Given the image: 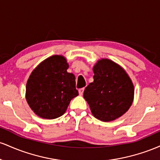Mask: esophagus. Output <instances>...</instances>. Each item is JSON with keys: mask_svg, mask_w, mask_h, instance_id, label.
Wrapping results in <instances>:
<instances>
[{"mask_svg": "<svg viewBox=\"0 0 160 160\" xmlns=\"http://www.w3.org/2000/svg\"><path fill=\"white\" fill-rule=\"evenodd\" d=\"M84 88H81V89H79V94H80V95H82V94H83V92H84Z\"/></svg>", "mask_w": 160, "mask_h": 160, "instance_id": "esophagus-1", "label": "esophagus"}]
</instances>
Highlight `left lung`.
<instances>
[{
  "label": "left lung",
  "mask_w": 160,
  "mask_h": 160,
  "mask_svg": "<svg viewBox=\"0 0 160 160\" xmlns=\"http://www.w3.org/2000/svg\"><path fill=\"white\" fill-rule=\"evenodd\" d=\"M93 72L94 81L86 87L84 98L95 118L103 122L114 120L132 104V82L121 66L108 58L97 62Z\"/></svg>",
  "instance_id": "8db88e82"
}]
</instances>
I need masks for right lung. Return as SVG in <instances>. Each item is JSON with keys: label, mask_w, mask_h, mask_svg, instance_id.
Returning <instances> with one entry per match:
<instances>
[{"label": "right lung", "mask_w": 160, "mask_h": 160, "mask_svg": "<svg viewBox=\"0 0 160 160\" xmlns=\"http://www.w3.org/2000/svg\"><path fill=\"white\" fill-rule=\"evenodd\" d=\"M64 56H52L37 66L26 84L28 105L43 119H56L65 113L71 99L79 95L75 76L68 73Z\"/></svg>", "instance_id": "add662e5"}]
</instances>
